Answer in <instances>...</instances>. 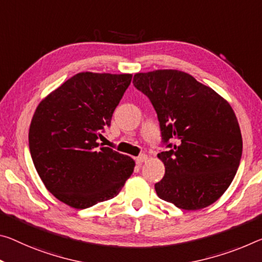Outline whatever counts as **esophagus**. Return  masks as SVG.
<instances>
[{"instance_id": "esophagus-1", "label": "esophagus", "mask_w": 262, "mask_h": 262, "mask_svg": "<svg viewBox=\"0 0 262 262\" xmlns=\"http://www.w3.org/2000/svg\"><path fill=\"white\" fill-rule=\"evenodd\" d=\"M135 160H136V163L142 164L143 162H146V161L148 160V156H147V155H144V154H142V155H140V156L136 157Z\"/></svg>"}]
</instances>
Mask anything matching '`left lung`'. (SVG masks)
Returning a JSON list of instances; mask_svg holds the SVG:
<instances>
[{
  "label": "left lung",
  "instance_id": "1",
  "mask_svg": "<svg viewBox=\"0 0 262 262\" xmlns=\"http://www.w3.org/2000/svg\"><path fill=\"white\" fill-rule=\"evenodd\" d=\"M133 84L151 101L163 142L165 173L157 196L188 211L213 204L232 183L243 154L238 119L209 86L178 70L136 73Z\"/></svg>",
  "mask_w": 262,
  "mask_h": 262
}]
</instances>
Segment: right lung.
<instances>
[{"label": "right lung", "instance_id": "add662e5", "mask_svg": "<svg viewBox=\"0 0 262 262\" xmlns=\"http://www.w3.org/2000/svg\"><path fill=\"white\" fill-rule=\"evenodd\" d=\"M132 74L77 73L39 102L29 128L35 168L50 192L82 210L120 192L135 161L98 139L130 84Z\"/></svg>", "mask_w": 262, "mask_h": 262}]
</instances>
